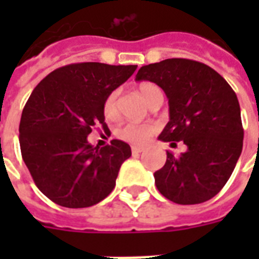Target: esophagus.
Listing matches in <instances>:
<instances>
[{
  "label": "esophagus",
  "instance_id": "obj_1",
  "mask_svg": "<svg viewBox=\"0 0 259 259\" xmlns=\"http://www.w3.org/2000/svg\"><path fill=\"white\" fill-rule=\"evenodd\" d=\"M144 150H145V148H144V146H137V145L132 146V152H133L134 154L141 153V152H144Z\"/></svg>",
  "mask_w": 259,
  "mask_h": 259
}]
</instances>
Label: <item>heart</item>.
<instances>
[{"label": "heart", "instance_id": "heart-1", "mask_svg": "<svg viewBox=\"0 0 259 259\" xmlns=\"http://www.w3.org/2000/svg\"><path fill=\"white\" fill-rule=\"evenodd\" d=\"M138 90H140L142 98L145 99L148 105L152 103L156 95L162 94L160 87L152 82L141 83ZM118 95H119V90H113L103 102V114L107 119H115L119 114V111H118ZM156 129H157V126L152 122H142V123L126 122L115 129V136L122 141L130 142L134 145H141V144H145L153 136Z\"/></svg>", "mask_w": 259, "mask_h": 259}]
</instances>
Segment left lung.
I'll return each instance as SVG.
<instances>
[{
  "label": "left lung",
  "instance_id": "left-lung-1",
  "mask_svg": "<svg viewBox=\"0 0 259 259\" xmlns=\"http://www.w3.org/2000/svg\"><path fill=\"white\" fill-rule=\"evenodd\" d=\"M136 80L156 83L168 97L169 122L158 140L187 145L179 157L166 152L165 165L154 172L160 193L177 204L212 199L242 153L243 127L237 94L217 71L189 59H166L141 67Z\"/></svg>",
  "mask_w": 259,
  "mask_h": 259
}]
</instances>
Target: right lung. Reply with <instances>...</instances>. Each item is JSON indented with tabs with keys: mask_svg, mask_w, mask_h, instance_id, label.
I'll return each instance as SVG.
<instances>
[{
	"mask_svg": "<svg viewBox=\"0 0 259 259\" xmlns=\"http://www.w3.org/2000/svg\"><path fill=\"white\" fill-rule=\"evenodd\" d=\"M137 66L74 63L47 75L30 94L20 121L22 160L37 188L67 208L97 204L115 187L130 146L111 140L93 146L87 136L101 125L107 130L103 102Z\"/></svg>",
	"mask_w": 259,
	"mask_h": 259,
	"instance_id": "right-lung-1",
	"label": "right lung"
}]
</instances>
